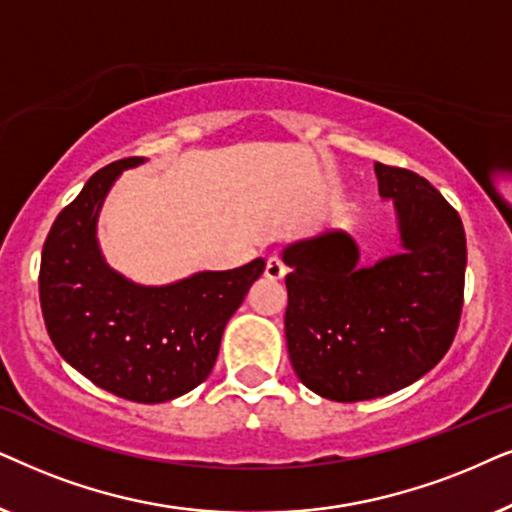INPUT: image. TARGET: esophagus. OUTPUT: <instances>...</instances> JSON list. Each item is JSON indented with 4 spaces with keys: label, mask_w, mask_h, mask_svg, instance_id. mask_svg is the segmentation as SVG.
Instances as JSON below:
<instances>
[{
    "label": "esophagus",
    "mask_w": 512,
    "mask_h": 512,
    "mask_svg": "<svg viewBox=\"0 0 512 512\" xmlns=\"http://www.w3.org/2000/svg\"><path fill=\"white\" fill-rule=\"evenodd\" d=\"M264 276L271 278V281H281L285 276V264L278 260V257H269L267 269H264Z\"/></svg>",
    "instance_id": "34e87169"
}]
</instances>
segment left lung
<instances>
[{
    "label": "left lung",
    "mask_w": 512,
    "mask_h": 512,
    "mask_svg": "<svg viewBox=\"0 0 512 512\" xmlns=\"http://www.w3.org/2000/svg\"><path fill=\"white\" fill-rule=\"evenodd\" d=\"M391 199L400 252L372 267L342 229L290 243L283 262L285 339L299 381L337 403H358L431 372L454 342L463 309L466 234L426 177L374 163Z\"/></svg>",
    "instance_id": "1"
}]
</instances>
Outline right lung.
<instances>
[{"label":"right lung","mask_w":512,"mask_h":512,"mask_svg":"<svg viewBox=\"0 0 512 512\" xmlns=\"http://www.w3.org/2000/svg\"><path fill=\"white\" fill-rule=\"evenodd\" d=\"M131 156L100 168L46 236L39 302L60 356L95 386L133 400L166 403L201 384L220 353L227 320L262 276L264 260L199 271L170 285H138L117 274L98 245V215Z\"/></svg>","instance_id":"obj_1"}]
</instances>
